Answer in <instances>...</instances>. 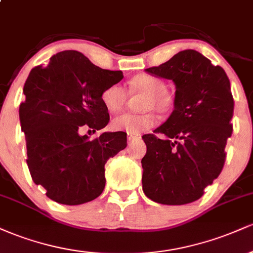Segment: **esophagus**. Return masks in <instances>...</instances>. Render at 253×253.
Wrapping results in <instances>:
<instances>
[{
	"mask_svg": "<svg viewBox=\"0 0 253 253\" xmlns=\"http://www.w3.org/2000/svg\"><path fill=\"white\" fill-rule=\"evenodd\" d=\"M138 138H140V134H128L127 135L128 141H132V140H134V139H138Z\"/></svg>",
	"mask_w": 253,
	"mask_h": 253,
	"instance_id": "esophagus-1",
	"label": "esophagus"
}]
</instances>
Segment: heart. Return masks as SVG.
<instances>
[{"label":"heart","mask_w":253,"mask_h":253,"mask_svg":"<svg viewBox=\"0 0 253 253\" xmlns=\"http://www.w3.org/2000/svg\"><path fill=\"white\" fill-rule=\"evenodd\" d=\"M167 85L158 78L150 75H136L129 82L130 92H144L141 108H156L159 112H165L170 108L171 97L165 92ZM127 100V92L120 84H113L107 86L101 94V101L107 110L110 113L119 112L123 109ZM156 124V117L152 112H145L141 114H125L118 115L113 119L112 127L115 130H121L128 134H136L143 130L151 128Z\"/></svg>","instance_id":"1"}]
</instances>
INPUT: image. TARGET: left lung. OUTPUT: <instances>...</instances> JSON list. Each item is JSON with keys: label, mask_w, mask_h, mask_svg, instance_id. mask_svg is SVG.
Wrapping results in <instances>:
<instances>
[{"label": "left lung", "mask_w": 253, "mask_h": 253, "mask_svg": "<svg viewBox=\"0 0 253 253\" xmlns=\"http://www.w3.org/2000/svg\"><path fill=\"white\" fill-rule=\"evenodd\" d=\"M175 83L173 110L155 133L145 134L143 191L162 205H185L199 200L221 172L226 141L232 134L233 97L221 66H214L195 50L145 70Z\"/></svg>", "instance_id": "left-lung-1"}]
</instances>
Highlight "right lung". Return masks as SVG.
<instances>
[{
    "instance_id": "right-lung-1",
    "label": "right lung",
    "mask_w": 253,
    "mask_h": 253,
    "mask_svg": "<svg viewBox=\"0 0 253 253\" xmlns=\"http://www.w3.org/2000/svg\"><path fill=\"white\" fill-rule=\"evenodd\" d=\"M123 78L121 71L98 68L74 50L53 54L46 68L32 69L19 117L31 176L48 199L77 206L102 194L104 164L127 146V136L103 132L90 140L80 130L96 132L108 125L101 94Z\"/></svg>"
}]
</instances>
